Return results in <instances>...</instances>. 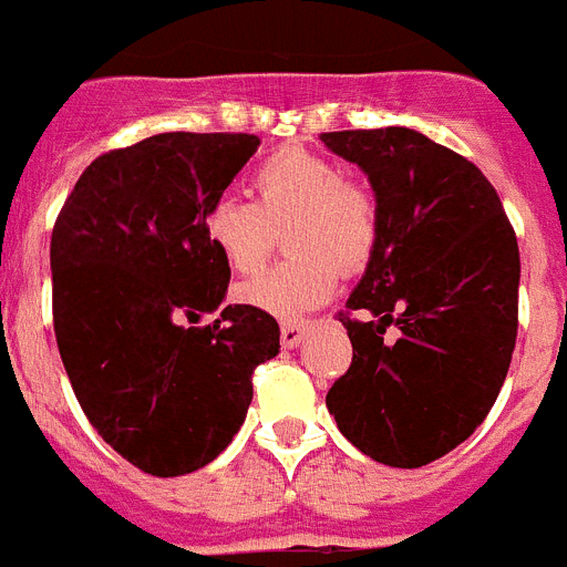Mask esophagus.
Wrapping results in <instances>:
<instances>
[{"label": "esophagus", "instance_id": "esophagus-1", "mask_svg": "<svg viewBox=\"0 0 567 567\" xmlns=\"http://www.w3.org/2000/svg\"><path fill=\"white\" fill-rule=\"evenodd\" d=\"M308 328H311V322H297V319L282 322V348H297L305 333H308Z\"/></svg>", "mask_w": 567, "mask_h": 567}]
</instances>
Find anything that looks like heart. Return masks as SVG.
<instances>
[{
    "instance_id": "1",
    "label": "heart",
    "mask_w": 567,
    "mask_h": 567,
    "mask_svg": "<svg viewBox=\"0 0 567 567\" xmlns=\"http://www.w3.org/2000/svg\"><path fill=\"white\" fill-rule=\"evenodd\" d=\"M250 188L254 202L219 194L202 214L205 239L239 277L265 268L277 230L285 228L290 256L268 277L243 285V302L297 317L331 297L339 268L351 274L371 259L379 236L377 199L333 159L282 147L256 167Z\"/></svg>"
}]
</instances>
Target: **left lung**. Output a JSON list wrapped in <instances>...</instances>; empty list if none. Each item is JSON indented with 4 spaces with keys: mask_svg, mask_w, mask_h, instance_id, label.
I'll return each mask as SVG.
<instances>
[{
    "mask_svg": "<svg viewBox=\"0 0 567 567\" xmlns=\"http://www.w3.org/2000/svg\"><path fill=\"white\" fill-rule=\"evenodd\" d=\"M322 142L365 171L379 208L365 277L337 313L351 368L324 402L362 454L422 467L465 442L499 396L519 324L516 234L480 167L411 127Z\"/></svg>",
    "mask_w": 567,
    "mask_h": 567,
    "instance_id": "8db88e82",
    "label": "left lung"
}]
</instances>
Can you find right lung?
I'll return each mask as SVG.
<instances>
[{"mask_svg": "<svg viewBox=\"0 0 567 567\" xmlns=\"http://www.w3.org/2000/svg\"><path fill=\"white\" fill-rule=\"evenodd\" d=\"M259 140L156 134L96 156L51 234L53 333L87 422L151 476L199 471L230 445L277 319L219 308L230 268L202 230Z\"/></svg>", "mask_w": 567, "mask_h": 567, "instance_id": "right-lung-1", "label": "right lung"}]
</instances>
